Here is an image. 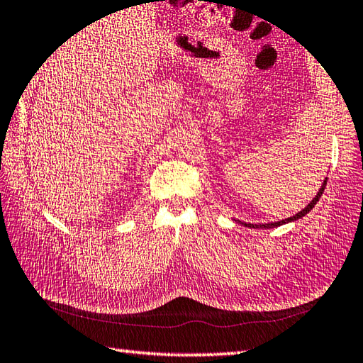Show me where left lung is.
I'll use <instances>...</instances> for the list:
<instances>
[{"label":"left lung","instance_id":"left-lung-1","mask_svg":"<svg viewBox=\"0 0 363 363\" xmlns=\"http://www.w3.org/2000/svg\"><path fill=\"white\" fill-rule=\"evenodd\" d=\"M325 186H327V177H325L324 184H322V186H320L318 195H315L314 199H313L311 201H309L308 206H306L305 209H301L300 213H296L295 216H292V217H287V219H284V220H279V222H268V223H246V222H241V220H236V219H235V222H238L240 225H245V227H249V228H276V227H279V225H284V223L294 222V220H298V219H301V217H305V216L309 213V211H311V209L315 206V203L319 201V199L322 196V194H324V189H325Z\"/></svg>","mask_w":363,"mask_h":363}]
</instances>
